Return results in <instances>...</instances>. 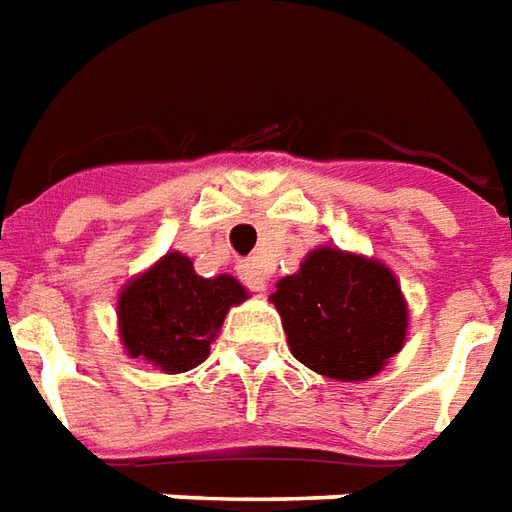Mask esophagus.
<instances>
[{
	"instance_id": "obj_1",
	"label": "esophagus",
	"mask_w": 512,
	"mask_h": 512,
	"mask_svg": "<svg viewBox=\"0 0 512 512\" xmlns=\"http://www.w3.org/2000/svg\"><path fill=\"white\" fill-rule=\"evenodd\" d=\"M241 277L252 291H266V285H269V274L260 269L257 263H246L241 269Z\"/></svg>"
}]
</instances>
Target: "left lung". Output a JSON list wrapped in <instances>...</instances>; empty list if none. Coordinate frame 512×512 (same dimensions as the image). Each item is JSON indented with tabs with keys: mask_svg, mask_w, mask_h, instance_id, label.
<instances>
[{
	"mask_svg": "<svg viewBox=\"0 0 512 512\" xmlns=\"http://www.w3.org/2000/svg\"><path fill=\"white\" fill-rule=\"evenodd\" d=\"M269 300L294 358L333 381L373 378L406 344L409 302L375 257L316 246L300 271L277 280Z\"/></svg>",
	"mask_w": 512,
	"mask_h": 512,
	"instance_id": "8db88e82",
	"label": "left lung"
}]
</instances>
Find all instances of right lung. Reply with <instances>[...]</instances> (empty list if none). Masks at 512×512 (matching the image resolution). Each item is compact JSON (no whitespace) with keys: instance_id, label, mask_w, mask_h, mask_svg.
Wrapping results in <instances>:
<instances>
[{"instance_id":"right-lung-1","label":"right lung","mask_w":512,"mask_h":512,"mask_svg":"<svg viewBox=\"0 0 512 512\" xmlns=\"http://www.w3.org/2000/svg\"><path fill=\"white\" fill-rule=\"evenodd\" d=\"M243 300L249 291L232 274L201 277L190 257L168 252L134 274L117 297L123 350L159 373H187L210 356L224 316Z\"/></svg>"}]
</instances>
